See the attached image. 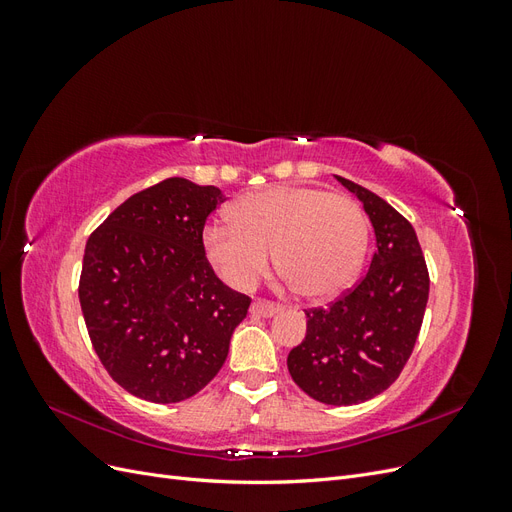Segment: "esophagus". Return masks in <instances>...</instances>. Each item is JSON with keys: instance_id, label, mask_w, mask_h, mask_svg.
Instances as JSON below:
<instances>
[{"instance_id": "obj_1", "label": "esophagus", "mask_w": 512, "mask_h": 512, "mask_svg": "<svg viewBox=\"0 0 512 512\" xmlns=\"http://www.w3.org/2000/svg\"><path fill=\"white\" fill-rule=\"evenodd\" d=\"M282 309V305H277L273 301H265V299H256L250 307L252 316H258V318H269L273 314H277Z\"/></svg>"}]
</instances>
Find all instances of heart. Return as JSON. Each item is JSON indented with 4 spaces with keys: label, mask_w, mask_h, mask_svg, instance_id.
I'll return each instance as SVG.
<instances>
[{
    "label": "heart",
    "mask_w": 512,
    "mask_h": 512,
    "mask_svg": "<svg viewBox=\"0 0 512 512\" xmlns=\"http://www.w3.org/2000/svg\"><path fill=\"white\" fill-rule=\"evenodd\" d=\"M230 220L211 222L203 243L213 267L241 290L265 277L275 250L277 267L305 297L333 299L359 277L369 245L367 215L354 198L305 185L247 192Z\"/></svg>",
    "instance_id": "obj_1"
}]
</instances>
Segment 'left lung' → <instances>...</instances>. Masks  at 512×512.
<instances>
[{
	"label": "left lung",
	"instance_id": "left-lung-1",
	"mask_svg": "<svg viewBox=\"0 0 512 512\" xmlns=\"http://www.w3.org/2000/svg\"><path fill=\"white\" fill-rule=\"evenodd\" d=\"M337 181L363 203L376 252L359 284L327 307L307 309V335L290 350L288 371L312 399L354 406L389 389L408 363L425 316L429 271L404 215L363 185Z\"/></svg>",
	"mask_w": 512,
	"mask_h": 512
}]
</instances>
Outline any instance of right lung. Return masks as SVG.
<instances>
[{
    "label": "right lung",
    "instance_id": "add662e5",
    "mask_svg": "<svg viewBox=\"0 0 512 512\" xmlns=\"http://www.w3.org/2000/svg\"><path fill=\"white\" fill-rule=\"evenodd\" d=\"M215 185L170 177L130 196L89 235L79 280L87 333L121 389L153 404L196 395L222 369L252 299L209 265Z\"/></svg>",
    "mask_w": 512,
    "mask_h": 512
}]
</instances>
